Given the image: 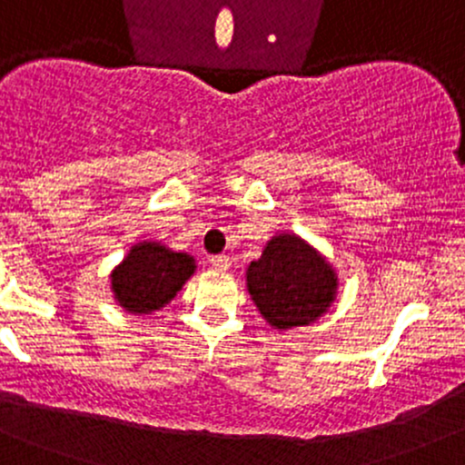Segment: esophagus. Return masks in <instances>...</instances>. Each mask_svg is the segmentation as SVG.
I'll return each instance as SVG.
<instances>
[{
	"instance_id": "34e87169",
	"label": "esophagus",
	"mask_w": 465,
	"mask_h": 465,
	"mask_svg": "<svg viewBox=\"0 0 465 465\" xmlns=\"http://www.w3.org/2000/svg\"><path fill=\"white\" fill-rule=\"evenodd\" d=\"M210 264H213L214 271H228V268H231V260H228L226 255H214L213 260H210Z\"/></svg>"
}]
</instances>
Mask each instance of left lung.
I'll use <instances>...</instances> for the list:
<instances>
[{
	"label": "left lung",
	"mask_w": 465,
	"mask_h": 465,
	"mask_svg": "<svg viewBox=\"0 0 465 465\" xmlns=\"http://www.w3.org/2000/svg\"><path fill=\"white\" fill-rule=\"evenodd\" d=\"M248 293L271 327H304L336 298L338 277L318 251L295 234H277L246 271Z\"/></svg>",
	"instance_id": "left-lung-1"
}]
</instances>
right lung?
<instances>
[{"instance_id": "obj_1", "label": "right lung", "mask_w": 465, "mask_h": 465, "mask_svg": "<svg viewBox=\"0 0 465 465\" xmlns=\"http://www.w3.org/2000/svg\"><path fill=\"white\" fill-rule=\"evenodd\" d=\"M194 260L156 242L136 243L112 272V291L129 313H152L170 302L194 272Z\"/></svg>"}]
</instances>
